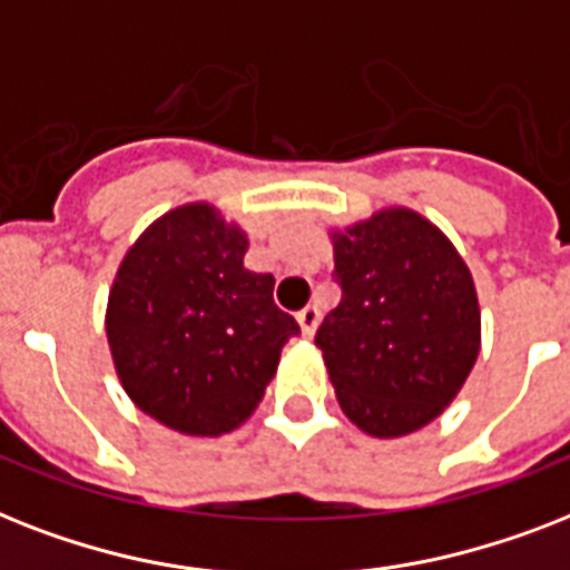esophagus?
Masks as SVG:
<instances>
[{
  "mask_svg": "<svg viewBox=\"0 0 570 570\" xmlns=\"http://www.w3.org/2000/svg\"><path fill=\"white\" fill-rule=\"evenodd\" d=\"M297 321H299V330H303V335H306V338H312L314 330H317V323H321V308L306 306L303 312L297 314Z\"/></svg>",
  "mask_w": 570,
  "mask_h": 570,
  "instance_id": "obj_1",
  "label": "esophagus"
}]
</instances>
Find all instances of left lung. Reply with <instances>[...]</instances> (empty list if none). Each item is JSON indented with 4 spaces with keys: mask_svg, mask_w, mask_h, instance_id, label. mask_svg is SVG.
<instances>
[{
    "mask_svg": "<svg viewBox=\"0 0 570 570\" xmlns=\"http://www.w3.org/2000/svg\"><path fill=\"white\" fill-rule=\"evenodd\" d=\"M341 303L314 344L350 421L397 439L435 421L480 356V303L456 247L426 217L385 208L335 232Z\"/></svg>",
    "mask_w": 570,
    "mask_h": 570,
    "instance_id": "1",
    "label": "left lung"
}]
</instances>
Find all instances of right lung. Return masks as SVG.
Instances as JSON below:
<instances>
[{
  "label": "right lung",
  "instance_id": "add662e5",
  "mask_svg": "<svg viewBox=\"0 0 570 570\" xmlns=\"http://www.w3.org/2000/svg\"><path fill=\"white\" fill-rule=\"evenodd\" d=\"M247 235L208 203L167 212L126 253L105 332L140 412L185 435L238 430L262 403L297 321L271 273L244 267Z\"/></svg>",
  "mask_w": 570,
  "mask_h": 570
}]
</instances>
